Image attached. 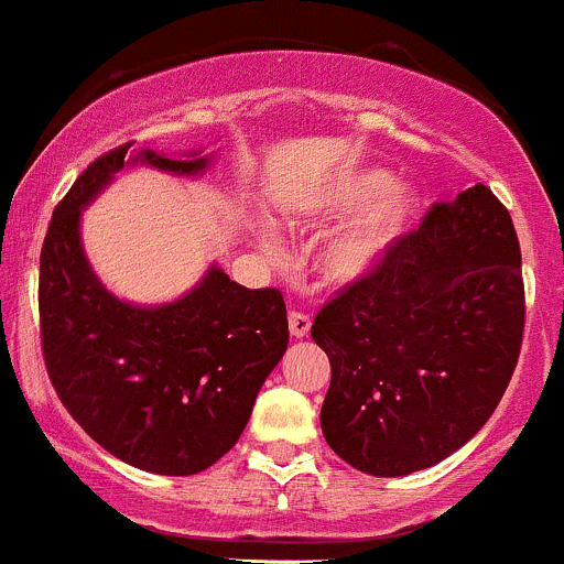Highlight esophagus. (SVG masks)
Listing matches in <instances>:
<instances>
[{"label":"esophagus","mask_w":564,"mask_h":564,"mask_svg":"<svg viewBox=\"0 0 564 564\" xmlns=\"http://www.w3.org/2000/svg\"><path fill=\"white\" fill-rule=\"evenodd\" d=\"M289 332H292L294 337H305L307 332H311V316L300 311L289 313Z\"/></svg>","instance_id":"34e87169"}]
</instances>
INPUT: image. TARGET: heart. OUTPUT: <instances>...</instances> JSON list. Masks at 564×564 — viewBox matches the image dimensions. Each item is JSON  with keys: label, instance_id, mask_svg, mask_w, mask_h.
<instances>
[{"label": "heart", "instance_id": "b5f03b06", "mask_svg": "<svg viewBox=\"0 0 564 564\" xmlns=\"http://www.w3.org/2000/svg\"><path fill=\"white\" fill-rule=\"evenodd\" d=\"M391 177L381 170H361V173H346L329 183L324 192L307 199L294 210V218L300 224H327L335 218L348 216L359 210L376 196V204L367 207L365 213L343 229L329 248L324 251V272L335 281H354L365 275L372 264L381 259L397 235L405 227L411 216V199L400 188H389ZM264 248L275 253V242L264 237Z\"/></svg>", "mask_w": 564, "mask_h": 564}]
</instances>
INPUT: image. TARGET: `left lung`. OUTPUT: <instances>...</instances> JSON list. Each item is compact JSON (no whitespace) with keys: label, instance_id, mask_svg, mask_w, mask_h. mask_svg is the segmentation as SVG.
Wrapping results in <instances>:
<instances>
[{"label":"left lung","instance_id":"left-lung-1","mask_svg":"<svg viewBox=\"0 0 564 564\" xmlns=\"http://www.w3.org/2000/svg\"><path fill=\"white\" fill-rule=\"evenodd\" d=\"M311 335L332 365V452L381 478L446 459L489 422L519 361L524 281L508 207L484 183L435 203Z\"/></svg>","mask_w":564,"mask_h":564}]
</instances>
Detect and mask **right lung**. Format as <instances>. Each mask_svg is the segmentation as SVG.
<instances>
[{
    "instance_id": "1",
    "label": "right lung",
    "mask_w": 564,
    "mask_h": 564,
    "mask_svg": "<svg viewBox=\"0 0 564 564\" xmlns=\"http://www.w3.org/2000/svg\"><path fill=\"white\" fill-rule=\"evenodd\" d=\"M132 142L94 159L56 205L40 253V340L53 389L105 452L159 476L216 465L246 430L259 389L289 346L278 289H246L210 267L194 292L140 307L112 297L80 246V210L123 170ZM197 175L207 159L159 156Z\"/></svg>"
}]
</instances>
